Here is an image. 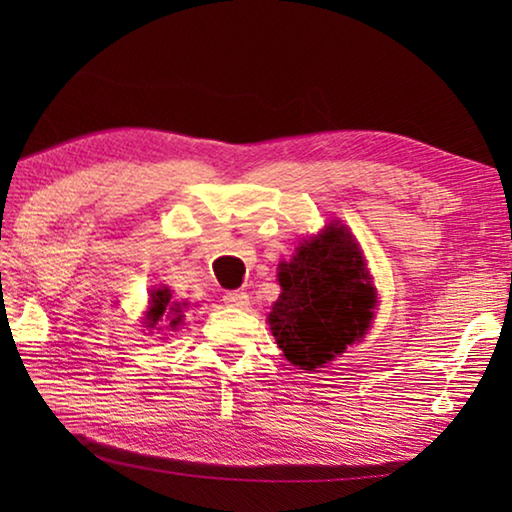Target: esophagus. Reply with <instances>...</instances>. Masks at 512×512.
Masks as SVG:
<instances>
[{
  "label": "esophagus",
  "instance_id": "1",
  "mask_svg": "<svg viewBox=\"0 0 512 512\" xmlns=\"http://www.w3.org/2000/svg\"><path fill=\"white\" fill-rule=\"evenodd\" d=\"M223 302L228 307H237V309H244V307H248V302H250V298H248V293L246 291H228L223 296Z\"/></svg>",
  "mask_w": 512,
  "mask_h": 512
}]
</instances>
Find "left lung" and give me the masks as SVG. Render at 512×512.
<instances>
[{"label":"left lung","instance_id":"obj_1","mask_svg":"<svg viewBox=\"0 0 512 512\" xmlns=\"http://www.w3.org/2000/svg\"><path fill=\"white\" fill-rule=\"evenodd\" d=\"M277 280L282 293L268 323L293 366H323L368 329L375 289L343 225H327L323 235L305 241L293 262L280 264Z\"/></svg>","mask_w":512,"mask_h":512}]
</instances>
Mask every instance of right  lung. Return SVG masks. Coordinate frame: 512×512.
I'll return each mask as SVG.
<instances>
[{
  "label": "right lung",
  "instance_id": "1",
  "mask_svg": "<svg viewBox=\"0 0 512 512\" xmlns=\"http://www.w3.org/2000/svg\"><path fill=\"white\" fill-rule=\"evenodd\" d=\"M167 309H169V314H171L169 327L173 329V327L180 323V318H183V316H180V307L176 305V302H171V291L169 289L153 291L151 293V309H149V314H146V320H149V325L151 327L158 325V320H162V316L167 314Z\"/></svg>",
  "mask_w": 512,
  "mask_h": 512
}]
</instances>
